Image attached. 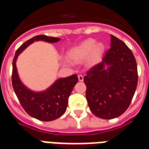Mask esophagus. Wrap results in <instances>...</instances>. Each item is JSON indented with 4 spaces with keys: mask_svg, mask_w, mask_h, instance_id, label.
<instances>
[{
    "mask_svg": "<svg viewBox=\"0 0 149 149\" xmlns=\"http://www.w3.org/2000/svg\"><path fill=\"white\" fill-rule=\"evenodd\" d=\"M78 80H79V81L82 82V81H84V77L82 75H78Z\"/></svg>",
    "mask_w": 149,
    "mask_h": 149,
    "instance_id": "34e87169",
    "label": "esophagus"
}]
</instances>
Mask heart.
Masks as SVG:
<instances>
[{
    "label": "heart",
    "instance_id": "obj_1",
    "mask_svg": "<svg viewBox=\"0 0 149 149\" xmlns=\"http://www.w3.org/2000/svg\"><path fill=\"white\" fill-rule=\"evenodd\" d=\"M104 49L103 43H97L96 40L89 38L72 47L68 52V57L74 62L82 61L88 57V65H95L100 61Z\"/></svg>",
    "mask_w": 149,
    "mask_h": 149
}]
</instances>
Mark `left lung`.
Returning a JSON list of instances; mask_svg holds the SVG:
<instances>
[{
    "label": "left lung",
    "mask_w": 149,
    "mask_h": 149,
    "mask_svg": "<svg viewBox=\"0 0 149 149\" xmlns=\"http://www.w3.org/2000/svg\"><path fill=\"white\" fill-rule=\"evenodd\" d=\"M111 49L103 61L84 77L91 112L101 119H113L127 110L137 86V65L128 47L111 35Z\"/></svg>",
    "instance_id": "obj_1"
}]
</instances>
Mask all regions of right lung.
Returning <instances> with one entry per match:
<instances>
[{"mask_svg": "<svg viewBox=\"0 0 149 149\" xmlns=\"http://www.w3.org/2000/svg\"><path fill=\"white\" fill-rule=\"evenodd\" d=\"M60 38L39 35L31 38L24 42L17 50L13 61L12 83L14 92L20 103L25 112L34 118L42 121H51L61 116L68 106V99L75 84L77 83V76L59 78L56 80L48 88L43 91H33L29 88L21 81L17 68V60L18 56L35 41H45L48 43H56Z\"/></svg>", "mask_w": 149, "mask_h": 149, "instance_id": "obj_1", "label": "right lung"}]
</instances>
